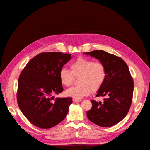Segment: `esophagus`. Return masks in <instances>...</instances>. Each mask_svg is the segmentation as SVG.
Wrapping results in <instances>:
<instances>
[{
    "instance_id": "obj_1",
    "label": "esophagus",
    "mask_w": 150,
    "mask_h": 150,
    "mask_svg": "<svg viewBox=\"0 0 150 150\" xmlns=\"http://www.w3.org/2000/svg\"><path fill=\"white\" fill-rule=\"evenodd\" d=\"M73 101H74L75 103H77V102H81V99H77V98H75V99H73Z\"/></svg>"
}]
</instances>
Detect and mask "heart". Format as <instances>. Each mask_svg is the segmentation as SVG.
<instances>
[{
    "instance_id": "1",
    "label": "heart",
    "mask_w": 150,
    "mask_h": 150,
    "mask_svg": "<svg viewBox=\"0 0 150 150\" xmlns=\"http://www.w3.org/2000/svg\"><path fill=\"white\" fill-rule=\"evenodd\" d=\"M69 70L60 69L59 79L65 86L71 84L74 77H79V85L72 86L66 91L67 96L80 99L88 96L91 91H97L104 83L106 78V68L103 62H94L93 60L81 57L70 64Z\"/></svg>"
}]
</instances>
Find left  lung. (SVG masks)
Masks as SVG:
<instances>
[{
    "instance_id": "left-lung-1",
    "label": "left lung",
    "mask_w": 150,
    "mask_h": 150,
    "mask_svg": "<svg viewBox=\"0 0 150 150\" xmlns=\"http://www.w3.org/2000/svg\"><path fill=\"white\" fill-rule=\"evenodd\" d=\"M99 60L106 68V78L96 97L106 96L104 103L91 100L92 108L86 115L91 122L102 127H110L120 122L131 106L133 81L128 65L120 57L103 50L84 53Z\"/></svg>"
}]
</instances>
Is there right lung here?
<instances>
[{
	"label": "right lung",
	"mask_w": 150,
	"mask_h": 150,
	"mask_svg": "<svg viewBox=\"0 0 150 150\" xmlns=\"http://www.w3.org/2000/svg\"><path fill=\"white\" fill-rule=\"evenodd\" d=\"M71 58L60 52L40 53L30 60L22 70L18 82L17 103L30 122L40 128L56 126L65 119L72 98H57L63 88L59 71Z\"/></svg>",
	"instance_id": "1"
}]
</instances>
